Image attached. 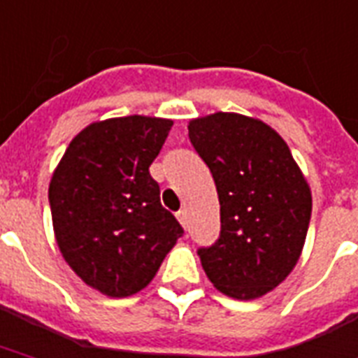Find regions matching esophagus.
<instances>
[{"label": "esophagus", "instance_id": "esophagus-1", "mask_svg": "<svg viewBox=\"0 0 358 358\" xmlns=\"http://www.w3.org/2000/svg\"><path fill=\"white\" fill-rule=\"evenodd\" d=\"M176 217H178V222L182 223V227H184V229L189 227V220H187V210H185V208L180 210L178 214H176Z\"/></svg>", "mask_w": 358, "mask_h": 358}]
</instances>
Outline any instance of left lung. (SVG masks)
Masks as SVG:
<instances>
[{
    "mask_svg": "<svg viewBox=\"0 0 358 358\" xmlns=\"http://www.w3.org/2000/svg\"><path fill=\"white\" fill-rule=\"evenodd\" d=\"M189 141L214 176L222 233L199 250L217 291L253 300L296 266L312 215V189L287 143L268 124L236 113L189 120Z\"/></svg>",
    "mask_w": 358,
    "mask_h": 358,
    "instance_id": "left-lung-1",
    "label": "left lung"
}]
</instances>
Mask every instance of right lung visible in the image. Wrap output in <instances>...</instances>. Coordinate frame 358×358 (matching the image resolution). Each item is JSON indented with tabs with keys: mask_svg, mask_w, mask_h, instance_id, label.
<instances>
[{
	"mask_svg": "<svg viewBox=\"0 0 358 358\" xmlns=\"http://www.w3.org/2000/svg\"><path fill=\"white\" fill-rule=\"evenodd\" d=\"M171 127L173 120L141 114L94 122L52 174L59 252L82 282L110 299L143 291L184 233L150 176Z\"/></svg>",
	"mask_w": 358,
	"mask_h": 358,
	"instance_id": "obj_1",
	"label": "right lung"
}]
</instances>
